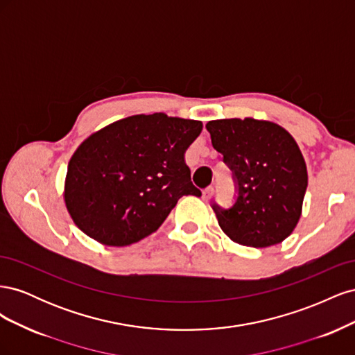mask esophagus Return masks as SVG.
<instances>
[{
  "label": "esophagus",
  "mask_w": 355,
  "mask_h": 355,
  "mask_svg": "<svg viewBox=\"0 0 355 355\" xmlns=\"http://www.w3.org/2000/svg\"><path fill=\"white\" fill-rule=\"evenodd\" d=\"M213 191H214V189H213V187H207L206 189L202 191V196H201V198H202L204 201H209V200H210V197L213 196Z\"/></svg>",
  "instance_id": "obj_1"
}]
</instances>
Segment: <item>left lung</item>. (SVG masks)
<instances>
[{
  "label": "left lung",
  "instance_id": "obj_1",
  "mask_svg": "<svg viewBox=\"0 0 355 355\" xmlns=\"http://www.w3.org/2000/svg\"><path fill=\"white\" fill-rule=\"evenodd\" d=\"M206 128L237 189L231 207L211 202L222 231L256 249L286 240L300 218L308 185L295 139L278 124L253 118L214 120Z\"/></svg>",
  "mask_w": 355,
  "mask_h": 355
}]
</instances>
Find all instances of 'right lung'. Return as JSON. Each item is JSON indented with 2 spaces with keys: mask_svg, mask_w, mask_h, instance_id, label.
<instances>
[{
  "mask_svg": "<svg viewBox=\"0 0 355 355\" xmlns=\"http://www.w3.org/2000/svg\"><path fill=\"white\" fill-rule=\"evenodd\" d=\"M202 123L133 115L96 132L72 155L65 202L75 225L106 245H128L159 228L182 196L200 197L185 151Z\"/></svg>",
  "mask_w": 355,
  "mask_h": 355,
  "instance_id": "1",
  "label": "right lung"
}]
</instances>
